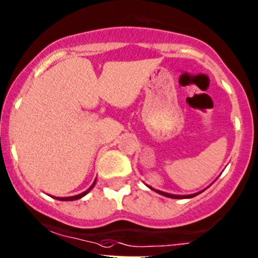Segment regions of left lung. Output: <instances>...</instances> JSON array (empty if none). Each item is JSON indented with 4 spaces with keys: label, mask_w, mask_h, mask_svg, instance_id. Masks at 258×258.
Segmentation results:
<instances>
[{
    "label": "left lung",
    "mask_w": 258,
    "mask_h": 258,
    "mask_svg": "<svg viewBox=\"0 0 258 258\" xmlns=\"http://www.w3.org/2000/svg\"><path fill=\"white\" fill-rule=\"evenodd\" d=\"M149 188L151 189H153V191H155V192H158V194L159 195H163V196H165V197H169V198H192V197H195V196H197V195H200L201 192H197V194H194V195H187V196H180V195H171V194H166V192H163V191H159V189H155V188H153V187H151V186H148Z\"/></svg>",
    "instance_id": "obj_1"
}]
</instances>
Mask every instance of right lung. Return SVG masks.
<instances>
[{"label": "right lung", "mask_w": 258, "mask_h": 258, "mask_svg": "<svg viewBox=\"0 0 258 258\" xmlns=\"http://www.w3.org/2000/svg\"><path fill=\"white\" fill-rule=\"evenodd\" d=\"M95 182H97V179H95L94 182H93V185L90 186V187L88 188L87 191L82 192V194H79V195H76V196H71V197H55V198H56V200H60V201H76V200H79V198H82V197H84V196H86V195L88 194V192H89L90 189H92L93 187H94Z\"/></svg>", "instance_id": "obj_1"}]
</instances>
